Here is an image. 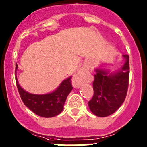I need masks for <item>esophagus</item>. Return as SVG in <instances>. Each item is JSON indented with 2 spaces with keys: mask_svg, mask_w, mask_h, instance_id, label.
Instances as JSON below:
<instances>
[{
  "mask_svg": "<svg viewBox=\"0 0 147 147\" xmlns=\"http://www.w3.org/2000/svg\"><path fill=\"white\" fill-rule=\"evenodd\" d=\"M85 82L84 71H80L73 77V84L75 88H80Z\"/></svg>",
  "mask_w": 147,
  "mask_h": 147,
  "instance_id": "1",
  "label": "esophagus"
}]
</instances>
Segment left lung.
<instances>
[{
  "mask_svg": "<svg viewBox=\"0 0 147 147\" xmlns=\"http://www.w3.org/2000/svg\"><path fill=\"white\" fill-rule=\"evenodd\" d=\"M124 57L125 63L119 72L108 74L103 70H96L93 96L88 105L91 112L98 117L114 113L125 100L129 85V55L124 54Z\"/></svg>",
  "mask_w": 147,
  "mask_h": 147,
  "instance_id": "1",
  "label": "left lung"
}]
</instances>
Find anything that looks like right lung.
Segmentation results:
<instances>
[{
  "label": "right lung",
  "instance_id": "1",
  "mask_svg": "<svg viewBox=\"0 0 147 147\" xmlns=\"http://www.w3.org/2000/svg\"><path fill=\"white\" fill-rule=\"evenodd\" d=\"M16 85L24 105L35 114L45 118L54 117L62 112L66 98L73 89L71 76L62 82L55 91L45 95L31 94L25 91L18 84L17 78Z\"/></svg>",
  "mask_w": 147,
  "mask_h": 147
}]
</instances>
